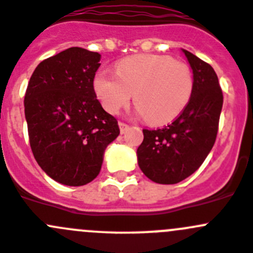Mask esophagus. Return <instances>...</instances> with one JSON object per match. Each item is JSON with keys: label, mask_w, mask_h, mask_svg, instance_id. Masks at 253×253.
<instances>
[{"label": "esophagus", "mask_w": 253, "mask_h": 253, "mask_svg": "<svg viewBox=\"0 0 253 253\" xmlns=\"http://www.w3.org/2000/svg\"><path fill=\"white\" fill-rule=\"evenodd\" d=\"M119 128H120V133L124 134L125 131L129 129V125L126 124V123H124V122H119Z\"/></svg>", "instance_id": "1"}]
</instances>
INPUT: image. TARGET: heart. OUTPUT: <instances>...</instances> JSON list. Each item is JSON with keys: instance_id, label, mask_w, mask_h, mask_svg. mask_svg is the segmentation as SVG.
Listing matches in <instances>:
<instances>
[{"instance_id": "heart-1", "label": "heart", "mask_w": 253, "mask_h": 253, "mask_svg": "<svg viewBox=\"0 0 253 253\" xmlns=\"http://www.w3.org/2000/svg\"><path fill=\"white\" fill-rule=\"evenodd\" d=\"M95 94L109 113L119 112L134 93L135 113L153 124L171 122L186 108L194 76L186 63L169 56L139 54L120 61L117 73L100 69L93 81Z\"/></svg>"}]
</instances>
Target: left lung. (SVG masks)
<instances>
[{"label":"left lung","mask_w":253,"mask_h":253,"mask_svg":"<svg viewBox=\"0 0 253 253\" xmlns=\"http://www.w3.org/2000/svg\"><path fill=\"white\" fill-rule=\"evenodd\" d=\"M194 74L191 99L179 117L155 130L143 129L138 164L146 177L158 184H177L194 174L215 144L223 95L218 78L209 63L186 49Z\"/></svg>","instance_id":"1"}]
</instances>
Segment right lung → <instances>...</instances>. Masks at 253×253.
<instances>
[{
    "mask_svg": "<svg viewBox=\"0 0 253 253\" xmlns=\"http://www.w3.org/2000/svg\"><path fill=\"white\" fill-rule=\"evenodd\" d=\"M99 61V53L68 48L41 62L26 90L33 156L48 176L68 186L98 176L105 148L120 133L94 92Z\"/></svg>",
    "mask_w": 253,
    "mask_h": 253,
    "instance_id": "obj_1",
    "label": "right lung"
}]
</instances>
